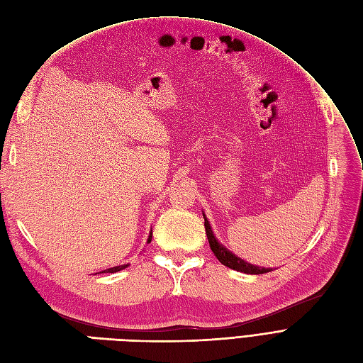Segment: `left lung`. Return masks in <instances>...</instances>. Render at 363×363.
Here are the masks:
<instances>
[{
    "mask_svg": "<svg viewBox=\"0 0 363 363\" xmlns=\"http://www.w3.org/2000/svg\"><path fill=\"white\" fill-rule=\"evenodd\" d=\"M203 216H204V227H206L207 239H208L211 251H213L215 257L222 262L223 266H227V267H230V269H233V270H237V272L247 273V274H261V273H267V272L272 270L270 267L254 266V264H251V262H247V261L242 259L240 257H237L235 254H233L231 251H228V249L225 247V246L216 239V235H215L213 230H211L210 222H208V219L206 218L204 213H203Z\"/></svg>",
    "mask_w": 363,
    "mask_h": 363,
    "instance_id": "obj_1",
    "label": "left lung"
}]
</instances>
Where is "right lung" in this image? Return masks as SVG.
Instances as JSON below:
<instances>
[{
    "label": "right lung",
    "mask_w": 363,
    "mask_h": 363,
    "mask_svg": "<svg viewBox=\"0 0 363 363\" xmlns=\"http://www.w3.org/2000/svg\"><path fill=\"white\" fill-rule=\"evenodd\" d=\"M152 237H153V230H150V234H148V239H147V243L152 242ZM129 267V262L128 264H121V266H116V267H111V269H106V270H102L101 273H116V272H120L123 269ZM97 274V273H96Z\"/></svg>",
    "instance_id": "right-lung-1"
}]
</instances>
